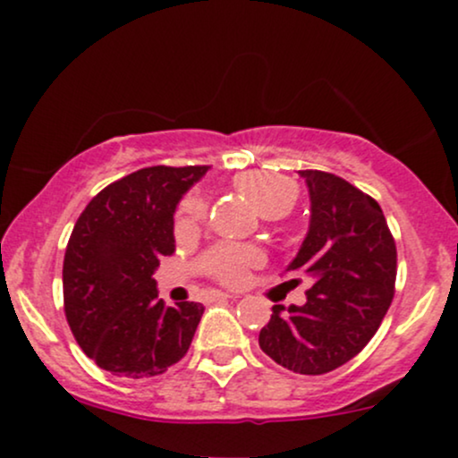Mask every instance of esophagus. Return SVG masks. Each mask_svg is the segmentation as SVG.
Wrapping results in <instances>:
<instances>
[{
    "mask_svg": "<svg viewBox=\"0 0 458 458\" xmlns=\"http://www.w3.org/2000/svg\"><path fill=\"white\" fill-rule=\"evenodd\" d=\"M233 297H239V295H234V293H215V299H233Z\"/></svg>",
    "mask_w": 458,
    "mask_h": 458,
    "instance_id": "obj_1",
    "label": "esophagus"
}]
</instances>
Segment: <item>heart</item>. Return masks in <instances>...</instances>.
<instances>
[{
    "mask_svg": "<svg viewBox=\"0 0 458 458\" xmlns=\"http://www.w3.org/2000/svg\"><path fill=\"white\" fill-rule=\"evenodd\" d=\"M234 187L254 204L262 215L276 211L286 213L293 207L297 189L284 176L269 172H243L234 178ZM208 204L199 193H189L176 215V234L193 233L207 219ZM262 260V251L254 245L217 243L199 259V269L222 284H241L247 271Z\"/></svg>",
    "mask_w": 458,
    "mask_h": 458,
    "instance_id": "b5f03b06",
    "label": "heart"
}]
</instances>
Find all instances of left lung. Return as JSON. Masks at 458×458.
<instances>
[{
    "instance_id": "1",
    "label": "left lung",
    "mask_w": 458,
    "mask_h": 458,
    "mask_svg": "<svg viewBox=\"0 0 458 458\" xmlns=\"http://www.w3.org/2000/svg\"><path fill=\"white\" fill-rule=\"evenodd\" d=\"M310 228L286 273L312 282L303 306H273L259 344L299 375H325L360 353L394 299L396 243L377 199L320 170H299ZM299 284V280H291Z\"/></svg>"
}]
</instances>
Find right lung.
I'll return each mask as SVG.
<instances>
[{
    "label": "right lung",
    "instance_id": "1",
    "mask_svg": "<svg viewBox=\"0 0 458 458\" xmlns=\"http://www.w3.org/2000/svg\"><path fill=\"white\" fill-rule=\"evenodd\" d=\"M208 165H152L97 193L64 254V314L83 353L127 379L163 375L181 361L204 306H165L152 277L174 251L178 199Z\"/></svg>",
    "mask_w": 458,
    "mask_h": 458
}]
</instances>
